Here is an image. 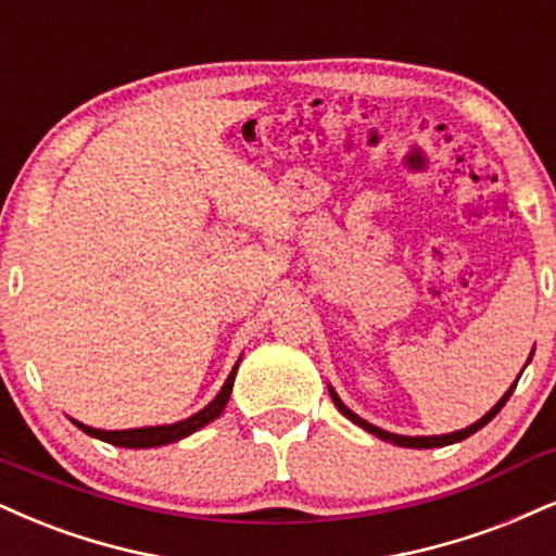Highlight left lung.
Segmentation results:
<instances>
[{
  "mask_svg": "<svg viewBox=\"0 0 556 556\" xmlns=\"http://www.w3.org/2000/svg\"><path fill=\"white\" fill-rule=\"evenodd\" d=\"M531 357H533V352H531ZM531 357H528V363H531ZM528 363H526V365H528ZM523 370H526V367H523ZM520 376H523V372H520ZM520 376H518V378H520ZM518 378H515V383H513L510 388H507V391L503 393V399H500L497 404H494L492 409L484 414V417L477 419V422L469 425V427H464V430L445 432V434H396V432L380 430V427L370 425V422H367V419L359 417V414H354V412L350 409V406H346L344 401L339 399V393L333 391L331 386H329V393H331L333 404H337V409L342 412L346 419H352L354 425L363 427V430H367L370 434H376V438H380V440H386V443H393V445H399V447H443V445H451V443H460V440H466V438H469V434H473L477 430H481V427H484L486 422H492V419L497 417V412L503 409V406H505V401L510 399V393L515 391V386H518Z\"/></svg>",
  "mask_w": 556,
  "mask_h": 556,
  "instance_id": "obj_1",
  "label": "left lung"
}]
</instances>
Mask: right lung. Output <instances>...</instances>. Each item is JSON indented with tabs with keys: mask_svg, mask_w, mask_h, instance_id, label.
I'll return each instance as SVG.
<instances>
[{
	"mask_svg": "<svg viewBox=\"0 0 556 556\" xmlns=\"http://www.w3.org/2000/svg\"><path fill=\"white\" fill-rule=\"evenodd\" d=\"M238 365H240V357H238L236 367L230 370V376H227L225 386L219 388L217 396H214L210 404L204 406V409L191 414L189 419H180V422L155 425V427H134V430H98V427H87L83 422H77V419H72V422H75L85 434H90V438H98V440H103V443H111L118 447H160V445H168V443H178V440L189 438V434L202 430L204 425L214 422V419L223 414L227 399H230V393H232V383H236Z\"/></svg>",
	"mask_w": 556,
	"mask_h": 556,
	"instance_id": "obj_1",
	"label": "right lung"
}]
</instances>
